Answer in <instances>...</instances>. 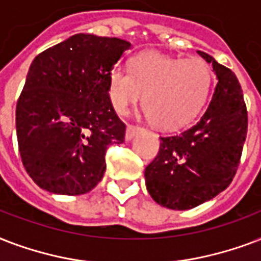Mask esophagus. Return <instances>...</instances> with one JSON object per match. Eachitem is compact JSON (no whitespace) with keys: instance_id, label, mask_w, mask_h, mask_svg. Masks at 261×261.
Returning <instances> with one entry per match:
<instances>
[{"instance_id":"obj_1","label":"esophagus","mask_w":261,"mask_h":261,"mask_svg":"<svg viewBox=\"0 0 261 261\" xmlns=\"http://www.w3.org/2000/svg\"><path fill=\"white\" fill-rule=\"evenodd\" d=\"M139 132H143V128L141 126H137V125H128V128H126V133H125V139L126 140H132L133 136Z\"/></svg>"}]
</instances>
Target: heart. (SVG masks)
Masks as SVG:
<instances>
[{
  "instance_id": "b5f03b06",
  "label": "heart",
  "mask_w": 261,
  "mask_h": 261,
  "mask_svg": "<svg viewBox=\"0 0 261 261\" xmlns=\"http://www.w3.org/2000/svg\"><path fill=\"white\" fill-rule=\"evenodd\" d=\"M213 84L210 66L201 60H179L159 53H141L132 69L114 66L109 73V99L124 116L141 102L153 125L181 128L195 118L207 100Z\"/></svg>"
}]
</instances>
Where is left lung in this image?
I'll list each match as a JSON object with an SVG mask.
<instances>
[{
	"mask_svg": "<svg viewBox=\"0 0 261 261\" xmlns=\"http://www.w3.org/2000/svg\"><path fill=\"white\" fill-rule=\"evenodd\" d=\"M197 53L217 74L213 99L196 124L161 136L158 155L144 171L151 197L171 210L197 207L229 187L248 132V112L236 74L207 53Z\"/></svg>",
	"mask_w": 261,
	"mask_h": 261,
	"instance_id": "1",
	"label": "left lung"
}]
</instances>
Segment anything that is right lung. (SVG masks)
I'll list each match as a JSON object with an SVG mask.
<instances>
[{
  "label": "right lung",
  "instance_id": "obj_1",
  "mask_svg": "<svg viewBox=\"0 0 261 261\" xmlns=\"http://www.w3.org/2000/svg\"><path fill=\"white\" fill-rule=\"evenodd\" d=\"M130 43L76 34L38 54L16 106L17 144L25 171L51 193L83 195L106 171L109 145L125 124L109 99V73Z\"/></svg>",
  "mask_w": 261,
  "mask_h": 261
}]
</instances>
